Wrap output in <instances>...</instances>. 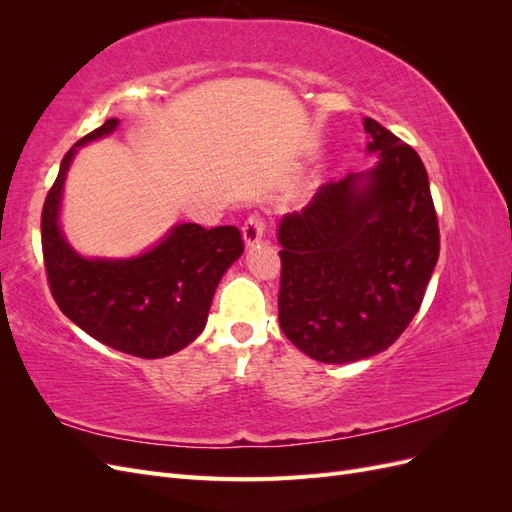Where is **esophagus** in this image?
<instances>
[{
	"mask_svg": "<svg viewBox=\"0 0 512 512\" xmlns=\"http://www.w3.org/2000/svg\"><path fill=\"white\" fill-rule=\"evenodd\" d=\"M241 232H243L245 247H252V245L260 243L262 235H265V220H262L260 215H250V218L245 220Z\"/></svg>",
	"mask_w": 512,
	"mask_h": 512,
	"instance_id": "1",
	"label": "esophagus"
}]
</instances>
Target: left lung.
Returning a JSON list of instances; mask_svg holds the SVG:
<instances>
[{
	"mask_svg": "<svg viewBox=\"0 0 512 512\" xmlns=\"http://www.w3.org/2000/svg\"><path fill=\"white\" fill-rule=\"evenodd\" d=\"M374 168L318 188L277 226L280 327L320 363L389 348L423 303L440 230L418 153L365 117Z\"/></svg>",
	"mask_w": 512,
	"mask_h": 512,
	"instance_id": "1",
	"label": "left lung"
}]
</instances>
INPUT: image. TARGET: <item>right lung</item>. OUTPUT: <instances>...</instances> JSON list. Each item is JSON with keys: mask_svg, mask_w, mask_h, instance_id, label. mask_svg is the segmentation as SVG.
I'll return each instance as SVG.
<instances>
[{"mask_svg": "<svg viewBox=\"0 0 512 512\" xmlns=\"http://www.w3.org/2000/svg\"><path fill=\"white\" fill-rule=\"evenodd\" d=\"M119 119L83 136L61 160L42 209V254L53 299L100 344L141 359H162L203 333L222 275L243 254L235 226L177 224L132 258H85L59 228L61 194L76 149L108 136Z\"/></svg>", "mask_w": 512, "mask_h": 512, "instance_id": "right-lung-1", "label": "right lung"}]
</instances>
